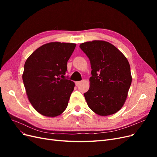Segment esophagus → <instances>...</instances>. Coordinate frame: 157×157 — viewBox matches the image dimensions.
<instances>
[{
  "instance_id": "obj_1",
  "label": "esophagus",
  "mask_w": 157,
  "mask_h": 157,
  "mask_svg": "<svg viewBox=\"0 0 157 157\" xmlns=\"http://www.w3.org/2000/svg\"><path fill=\"white\" fill-rule=\"evenodd\" d=\"M80 83H81V81H77V82H75L76 86H78V85L80 84Z\"/></svg>"
}]
</instances>
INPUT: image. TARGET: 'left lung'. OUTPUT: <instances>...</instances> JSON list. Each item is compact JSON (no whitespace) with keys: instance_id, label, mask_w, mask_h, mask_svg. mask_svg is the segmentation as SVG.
I'll use <instances>...</instances> for the list:
<instances>
[{"instance_id":"left-lung-1","label":"left lung","mask_w":157,"mask_h":157,"mask_svg":"<svg viewBox=\"0 0 157 157\" xmlns=\"http://www.w3.org/2000/svg\"><path fill=\"white\" fill-rule=\"evenodd\" d=\"M90 59L92 77L84 94L90 109L100 116L118 112L124 105L132 83L130 66L117 48L103 40L80 44Z\"/></svg>"}]
</instances>
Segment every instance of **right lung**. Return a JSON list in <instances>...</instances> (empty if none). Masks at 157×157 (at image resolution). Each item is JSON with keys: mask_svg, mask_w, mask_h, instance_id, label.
Segmentation results:
<instances>
[{"mask_svg": "<svg viewBox=\"0 0 157 157\" xmlns=\"http://www.w3.org/2000/svg\"><path fill=\"white\" fill-rule=\"evenodd\" d=\"M75 46L74 43L50 42L33 52L25 61L22 78L26 94L42 115L59 116L67 107L75 83L64 78Z\"/></svg>", "mask_w": 157, "mask_h": 157, "instance_id": "right-lung-1", "label": "right lung"}]
</instances>
